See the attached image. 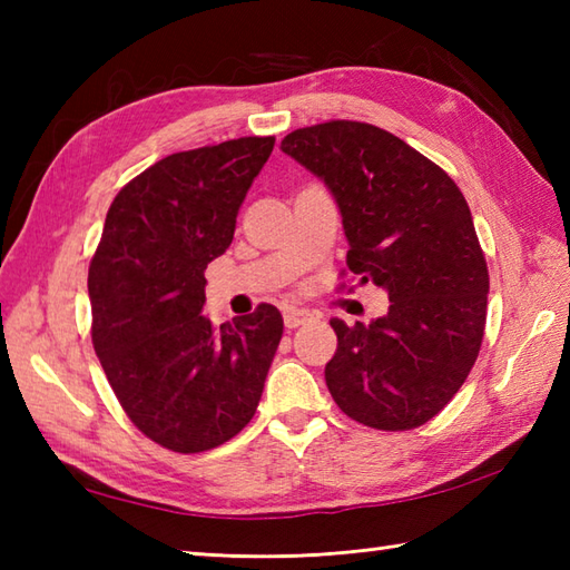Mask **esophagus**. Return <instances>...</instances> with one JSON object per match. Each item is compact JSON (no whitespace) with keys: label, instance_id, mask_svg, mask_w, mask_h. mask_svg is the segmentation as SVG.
Masks as SVG:
<instances>
[{"label":"esophagus","instance_id":"1","mask_svg":"<svg viewBox=\"0 0 570 570\" xmlns=\"http://www.w3.org/2000/svg\"><path fill=\"white\" fill-rule=\"evenodd\" d=\"M313 321V316L308 311H301V308H292V311H286L284 313V325L288 331L292 328H301V325H306V323H311Z\"/></svg>","mask_w":570,"mask_h":570}]
</instances>
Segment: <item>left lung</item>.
<instances>
[{"label": "left lung", "instance_id": "left-lung-1", "mask_svg": "<svg viewBox=\"0 0 570 570\" xmlns=\"http://www.w3.org/2000/svg\"><path fill=\"white\" fill-rule=\"evenodd\" d=\"M282 149L335 196L347 272L392 301L370 325L331 321V396L370 429H419L463 386L485 335L490 274L463 193L439 164L367 122L294 129Z\"/></svg>", "mask_w": 570, "mask_h": 570}]
</instances>
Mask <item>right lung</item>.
Segmentation results:
<instances>
[{"instance_id": "add662e5", "label": "right lung", "mask_w": 570, "mask_h": 570, "mask_svg": "<svg viewBox=\"0 0 570 570\" xmlns=\"http://www.w3.org/2000/svg\"><path fill=\"white\" fill-rule=\"evenodd\" d=\"M274 137H239L156 161L117 193L88 269L92 347L135 426L174 453H203L252 421L284 321L259 304L220 328L203 316L205 266Z\"/></svg>"}]
</instances>
